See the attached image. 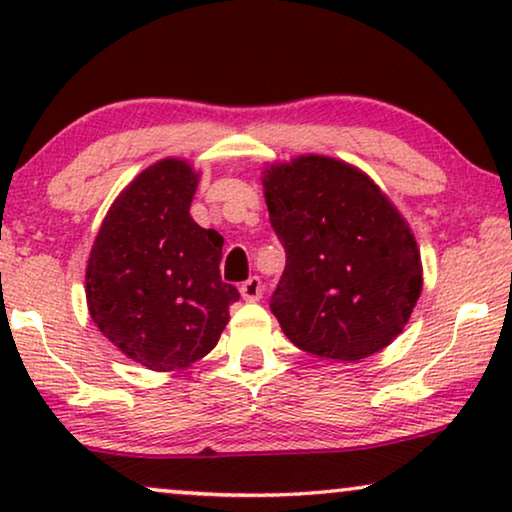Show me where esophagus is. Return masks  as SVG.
<instances>
[{
  "label": "esophagus",
  "mask_w": 512,
  "mask_h": 512,
  "mask_svg": "<svg viewBox=\"0 0 512 512\" xmlns=\"http://www.w3.org/2000/svg\"><path fill=\"white\" fill-rule=\"evenodd\" d=\"M240 293H242L244 300H249V303H256V300H261V296H263V284H261V279H258V277H249L247 282H244V284L240 286Z\"/></svg>",
  "instance_id": "obj_1"
}]
</instances>
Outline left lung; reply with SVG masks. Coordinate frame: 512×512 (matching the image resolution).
Here are the masks:
<instances>
[{
    "label": "left lung",
    "mask_w": 512,
    "mask_h": 512,
    "mask_svg": "<svg viewBox=\"0 0 512 512\" xmlns=\"http://www.w3.org/2000/svg\"><path fill=\"white\" fill-rule=\"evenodd\" d=\"M286 268L270 310L303 352L361 361L398 338L422 293L415 235L380 186L331 156L263 170Z\"/></svg>",
    "instance_id": "left-lung-1"
}]
</instances>
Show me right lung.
<instances>
[{"instance_id": "1", "label": "right lung", "mask_w": 512, "mask_h": 512, "mask_svg": "<svg viewBox=\"0 0 512 512\" xmlns=\"http://www.w3.org/2000/svg\"><path fill=\"white\" fill-rule=\"evenodd\" d=\"M198 181L181 158L146 167L109 207L88 256L90 317L111 345L158 373L212 352L240 298L221 282L223 237L191 216Z\"/></svg>"}]
</instances>
